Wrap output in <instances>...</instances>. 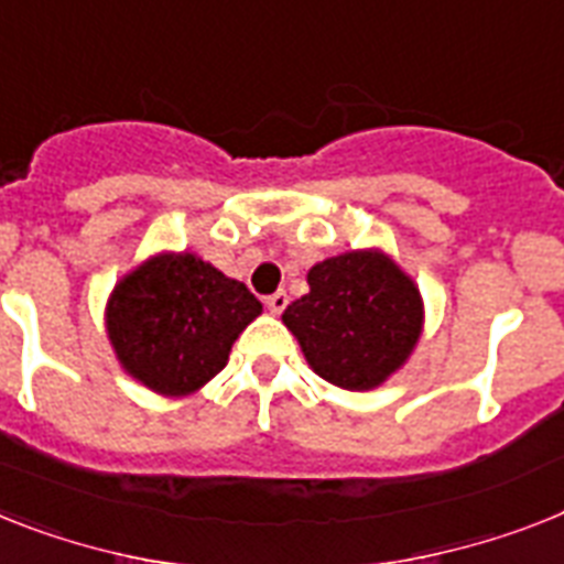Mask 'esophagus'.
I'll return each instance as SVG.
<instances>
[{"label": "esophagus", "mask_w": 564, "mask_h": 564, "mask_svg": "<svg viewBox=\"0 0 564 564\" xmlns=\"http://www.w3.org/2000/svg\"><path fill=\"white\" fill-rule=\"evenodd\" d=\"M264 305H268V311H271V314H282V311L288 308V293L285 291L271 293V296L264 300Z\"/></svg>", "instance_id": "34e87169"}]
</instances>
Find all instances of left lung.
Here are the masks:
<instances>
[{
    "label": "left lung",
    "instance_id": "8db88e82",
    "mask_svg": "<svg viewBox=\"0 0 564 564\" xmlns=\"http://www.w3.org/2000/svg\"><path fill=\"white\" fill-rule=\"evenodd\" d=\"M311 291L282 314L316 375L351 392L377 389L409 360L423 328L415 282L380 250L314 264Z\"/></svg>",
    "mask_w": 564,
    "mask_h": 564
}]
</instances>
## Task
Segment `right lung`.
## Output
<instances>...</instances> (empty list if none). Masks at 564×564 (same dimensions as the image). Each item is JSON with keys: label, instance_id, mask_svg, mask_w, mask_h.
Returning <instances> with one entry per match:
<instances>
[{"label": "right lung", "instance_id": "1", "mask_svg": "<svg viewBox=\"0 0 564 564\" xmlns=\"http://www.w3.org/2000/svg\"><path fill=\"white\" fill-rule=\"evenodd\" d=\"M262 314L245 282L195 253H158L120 279L106 305L111 348L134 380L166 398L202 389Z\"/></svg>", "mask_w": 564, "mask_h": 564}]
</instances>
